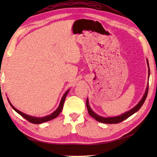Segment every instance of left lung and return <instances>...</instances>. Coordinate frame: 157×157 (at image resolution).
I'll return each mask as SVG.
<instances>
[{
	"label": "left lung",
	"instance_id": "left-lung-1",
	"mask_svg": "<svg viewBox=\"0 0 157 157\" xmlns=\"http://www.w3.org/2000/svg\"><path fill=\"white\" fill-rule=\"evenodd\" d=\"M147 63H148V77H149L150 69H149V65H148V59H147ZM148 92V85L147 86V88H146V92H145L144 96H143L142 99L140 101V102L135 106V107H134L132 109L130 110V111L126 112L125 113H124V114H123V115L118 116V117H115L105 118V117H102L98 116V115H96L94 112H93L92 111L91 108L90 107L89 104H88V98H87V100H86V106H87V109H88L89 115H90L91 117H92L93 118H94L95 120H96V121H98L101 122V123H107V124H114V123H119L120 122L124 121L125 119H128V117H129L130 116L132 115L133 114H134L136 112H137L138 110L141 108V106H142V105L144 104V102L145 101L146 97H147Z\"/></svg>",
	"mask_w": 157,
	"mask_h": 157
}]
</instances>
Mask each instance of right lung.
I'll return each instance as SVG.
<instances>
[{
    "mask_svg": "<svg viewBox=\"0 0 157 157\" xmlns=\"http://www.w3.org/2000/svg\"><path fill=\"white\" fill-rule=\"evenodd\" d=\"M69 91V90L67 91L64 94V95H63V96L62 98H61V102H60V105L59 106V107L57 108V109H56L54 113H52L51 115H48V116H46V117H41V118H40V117H32V116H29V115H26V114H24V113H23L19 111H18L17 109H15L14 106H13L11 105V103L10 102V101H9V102L10 105L11 106V107L13 109H14L17 113H19L20 115L22 116L23 118L27 120V121H28L29 122H30L32 123H34V124H40V123H44V122H46V121H51V120L55 119V118L56 117L59 116V113H61V111H62L63 104H64L65 98H66L67 95ZM8 101H9V100H8Z\"/></svg>",
    "mask_w": 157,
    "mask_h": 157,
    "instance_id": "obj_1",
    "label": "right lung"
}]
</instances>
